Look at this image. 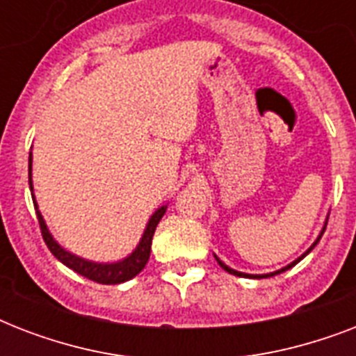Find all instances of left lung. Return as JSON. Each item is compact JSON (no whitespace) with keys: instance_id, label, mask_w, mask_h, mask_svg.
Masks as SVG:
<instances>
[{"instance_id":"1","label":"left lung","mask_w":356,"mask_h":356,"mask_svg":"<svg viewBox=\"0 0 356 356\" xmlns=\"http://www.w3.org/2000/svg\"><path fill=\"white\" fill-rule=\"evenodd\" d=\"M325 225H327V223H325ZM323 233H325V227H323V231H321V233H320V236H318V240H316V242H314V243H312V245H310V248H309V249H307V253H303V254H301V257H299V259H296V260H293L292 264H288V266H286V268H282V270H277V271H273V273H266V275H249V273H242V271L231 270V268H229V266H225V264H223V262H222V260L218 259L216 254H214V257H216V260H218V264L222 266V268H223V270H225V271H229V273H233V275H238V277H253V279H262V277H273V275H277V273H282V271H286V270H290V268H292V266H296V264H298L299 260H301V259H305V257H307V254H309V253H310V251H312V249H314V248H316V243L320 242V238H321V234H323Z\"/></svg>"}]
</instances>
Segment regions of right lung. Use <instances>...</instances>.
I'll list each match as a JSON object with an SVG mask.
<instances>
[{"mask_svg":"<svg viewBox=\"0 0 356 356\" xmlns=\"http://www.w3.org/2000/svg\"><path fill=\"white\" fill-rule=\"evenodd\" d=\"M29 188L33 190V181H31V153H29ZM33 203H35L36 209V218H38V223H40V231L44 242L49 248L55 257H57L64 266H68L70 270H74L75 273L86 277L94 282H99V284H120V282H125L129 279H133L134 275H138L140 271L144 270V266L147 264L151 253V240H153V234H155V229L159 225V222L164 216L168 207H161L159 211H155V214L149 218V223L145 227L144 234H142V240L136 245L133 253L129 254L127 259L120 260V262H113V264H99V262H90V260H85L77 257V254H72L70 251H66L64 248H60L55 240H53L51 233L47 231V225L42 218L38 207H36L35 195H33Z\"/></svg>","mask_w":356,"mask_h":356,"instance_id":"obj_1","label":"right lung"}]
</instances>
